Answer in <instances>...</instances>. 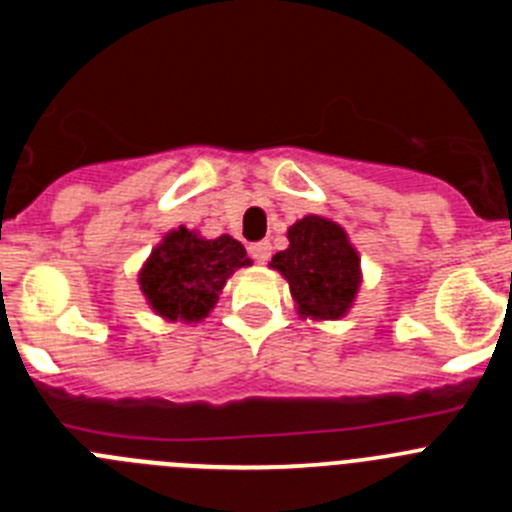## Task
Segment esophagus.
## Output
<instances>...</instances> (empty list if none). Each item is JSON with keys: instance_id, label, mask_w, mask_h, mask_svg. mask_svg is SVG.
<instances>
[{"instance_id": "34e87169", "label": "esophagus", "mask_w": 512, "mask_h": 512, "mask_svg": "<svg viewBox=\"0 0 512 512\" xmlns=\"http://www.w3.org/2000/svg\"><path fill=\"white\" fill-rule=\"evenodd\" d=\"M248 251H251V256L259 261V264H266V261L271 259V243L269 241L251 243V248H248Z\"/></svg>"}]
</instances>
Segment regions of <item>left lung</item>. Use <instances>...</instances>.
Segmentation results:
<instances>
[{
    "label": "left lung",
    "instance_id": "left-lung-1",
    "mask_svg": "<svg viewBox=\"0 0 512 512\" xmlns=\"http://www.w3.org/2000/svg\"><path fill=\"white\" fill-rule=\"evenodd\" d=\"M289 248L274 253L271 266L282 271L302 315L338 320L354 302L361 284L359 253L341 225L307 215L287 230Z\"/></svg>",
    "mask_w": 512,
    "mask_h": 512
}]
</instances>
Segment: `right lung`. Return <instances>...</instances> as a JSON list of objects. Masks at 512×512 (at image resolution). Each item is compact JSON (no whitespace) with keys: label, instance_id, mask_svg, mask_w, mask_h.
<instances>
[{"label":"right lung","instance_id":"obj_1","mask_svg":"<svg viewBox=\"0 0 512 512\" xmlns=\"http://www.w3.org/2000/svg\"><path fill=\"white\" fill-rule=\"evenodd\" d=\"M251 264L243 243L230 235L215 241L179 228L151 253L140 287L153 310L169 320H200L215 307L217 295L235 269Z\"/></svg>","mask_w":512,"mask_h":512}]
</instances>
